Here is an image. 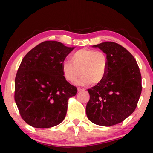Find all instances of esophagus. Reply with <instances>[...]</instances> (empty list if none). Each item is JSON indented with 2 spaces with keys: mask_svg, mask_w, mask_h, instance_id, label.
Here are the masks:
<instances>
[{
  "mask_svg": "<svg viewBox=\"0 0 153 153\" xmlns=\"http://www.w3.org/2000/svg\"><path fill=\"white\" fill-rule=\"evenodd\" d=\"M77 90H78V92H81V91H85V89L83 88H77Z\"/></svg>",
  "mask_w": 153,
  "mask_h": 153,
  "instance_id": "34e87169",
  "label": "esophagus"
}]
</instances>
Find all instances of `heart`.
<instances>
[{"instance_id": "b5f03b06", "label": "heart", "mask_w": 153, "mask_h": 153, "mask_svg": "<svg viewBox=\"0 0 153 153\" xmlns=\"http://www.w3.org/2000/svg\"><path fill=\"white\" fill-rule=\"evenodd\" d=\"M72 62L65 60L62 63V72L65 79L74 83L80 76L79 84L90 83L98 84L105 78L107 71V58L103 52L82 49L73 53Z\"/></svg>"}]
</instances>
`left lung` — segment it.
I'll return each mask as SVG.
<instances>
[{"label": "left lung", "instance_id": "obj_1", "mask_svg": "<svg viewBox=\"0 0 153 153\" xmlns=\"http://www.w3.org/2000/svg\"><path fill=\"white\" fill-rule=\"evenodd\" d=\"M106 55L107 71L101 83L88 89L86 115L92 123L112 126L134 111L141 93V75L134 56L122 46L105 42L93 46Z\"/></svg>", "mask_w": 153, "mask_h": 153}]
</instances>
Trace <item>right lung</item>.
Returning a JSON list of instances; mask_svg holds the SVG:
<instances>
[{
  "label": "right lung",
  "mask_w": 153,
  "mask_h": 153,
  "mask_svg": "<svg viewBox=\"0 0 153 153\" xmlns=\"http://www.w3.org/2000/svg\"><path fill=\"white\" fill-rule=\"evenodd\" d=\"M74 49L57 41H45L31 49L21 62L15 78L14 100L23 120L36 128L62 122L69 98L76 87L65 79L62 63Z\"/></svg>",
  "instance_id": "1"
}]
</instances>
